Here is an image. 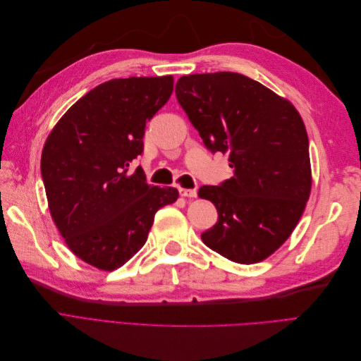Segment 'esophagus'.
Here are the masks:
<instances>
[{
	"mask_svg": "<svg viewBox=\"0 0 361 361\" xmlns=\"http://www.w3.org/2000/svg\"><path fill=\"white\" fill-rule=\"evenodd\" d=\"M179 194L182 195V197H190V199H194V197H197V190L179 188Z\"/></svg>",
	"mask_w": 361,
	"mask_h": 361,
	"instance_id": "obj_1",
	"label": "esophagus"
}]
</instances>
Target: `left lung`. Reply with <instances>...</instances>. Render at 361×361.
Here are the masks:
<instances>
[{"mask_svg": "<svg viewBox=\"0 0 361 361\" xmlns=\"http://www.w3.org/2000/svg\"><path fill=\"white\" fill-rule=\"evenodd\" d=\"M174 90L204 146L227 154L233 169L231 179L199 190L218 212L202 241L236 264H257L290 236L309 200L302 118L285 97L235 72L180 76Z\"/></svg>", "mask_w": 361, "mask_h": 361, "instance_id": "obj_1", "label": "left lung"}]
</instances>
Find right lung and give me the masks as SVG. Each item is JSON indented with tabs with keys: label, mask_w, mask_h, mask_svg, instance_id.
I'll return each mask as SVG.
<instances>
[{
	"label": "right lung",
	"mask_w": 361,
	"mask_h": 361,
	"mask_svg": "<svg viewBox=\"0 0 361 361\" xmlns=\"http://www.w3.org/2000/svg\"><path fill=\"white\" fill-rule=\"evenodd\" d=\"M173 76H130L94 87L54 126L40 170L48 207L64 243L104 271L125 265L147 241L158 209L176 188L152 187L140 167L145 128L166 105Z\"/></svg>",
	"instance_id": "add662e5"
}]
</instances>
